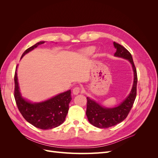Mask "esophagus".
Returning <instances> with one entry per match:
<instances>
[{"mask_svg": "<svg viewBox=\"0 0 158 158\" xmlns=\"http://www.w3.org/2000/svg\"><path fill=\"white\" fill-rule=\"evenodd\" d=\"M80 92V88L79 87H75L73 90V93L74 95H78Z\"/></svg>", "mask_w": 158, "mask_h": 158, "instance_id": "34e87169", "label": "esophagus"}]
</instances>
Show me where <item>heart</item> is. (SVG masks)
Wrapping results in <instances>:
<instances>
[{
	"label": "heart",
	"mask_w": 158,
	"mask_h": 158,
	"mask_svg": "<svg viewBox=\"0 0 158 158\" xmlns=\"http://www.w3.org/2000/svg\"><path fill=\"white\" fill-rule=\"evenodd\" d=\"M95 51V48L94 47H88L82 51V54L86 56H91L94 53Z\"/></svg>",
	"instance_id": "heart-1"
}]
</instances>
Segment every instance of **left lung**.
I'll use <instances>...</instances> for the list:
<instances>
[{"mask_svg":"<svg viewBox=\"0 0 158 158\" xmlns=\"http://www.w3.org/2000/svg\"><path fill=\"white\" fill-rule=\"evenodd\" d=\"M116 52L114 56L128 60L133 70V84L130 93L118 106L107 107L102 106L94 99L87 98L86 115L88 121L95 127L100 128H109L117 125L125 120L130 112L136 96L137 74L132 56L129 51L122 45L113 42Z\"/></svg>","mask_w":158,"mask_h":158,"instance_id":"obj_1","label":"left lung"}]
</instances>
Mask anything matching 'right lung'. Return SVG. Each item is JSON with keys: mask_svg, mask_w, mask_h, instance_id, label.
<instances>
[{"mask_svg": "<svg viewBox=\"0 0 158 158\" xmlns=\"http://www.w3.org/2000/svg\"><path fill=\"white\" fill-rule=\"evenodd\" d=\"M45 41H41L26 49L23 56ZM18 68V65H17ZM17 68L14 76V98L19 111L26 120L34 127L47 130L59 127L65 120L72 99L71 90L57 94L45 101L32 102L22 96L19 86Z\"/></svg>", "mask_w": 158, "mask_h": 158, "instance_id": "1", "label": "right lung"}]
</instances>
